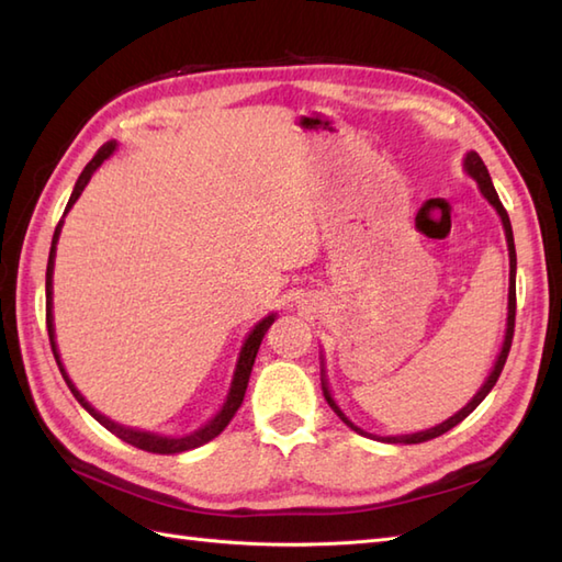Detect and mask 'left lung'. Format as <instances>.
<instances>
[{"instance_id":"obj_1","label":"left lung","mask_w":562,"mask_h":562,"mask_svg":"<svg viewBox=\"0 0 562 562\" xmlns=\"http://www.w3.org/2000/svg\"><path fill=\"white\" fill-rule=\"evenodd\" d=\"M463 169H465V173H469V176L473 178L475 183H479L481 193H483V195H485V200L491 202V205L497 210L499 220H503V226H505L507 248H509V304H507L509 312H507V333H505V342H503V350H499V355H497V362H495V367H493L491 376H487V381H485V384L481 386V391L475 393V396H473L469 403H465L463 408H461L457 415H451L449 420L439 423L437 427L423 429V432L396 435V437H379L381 441H389V445H420V441L435 439V437H439V435L449 432V429H451V427H457V425L463 420V417H469L475 408H479L481 401L487 396V393L493 391V386L497 384V379H499V374H503V367H505V362H507V355H509V348H512V338H515V316H517V250H515V236H512L509 214H507V210L503 207V202H499V198H497V190H495V186H493V181H491V173H487L485 164H483V159L479 157V154H475V151H469V154H465V159H463ZM321 386H324V396H326L328 405L333 408V413H336L345 425H348L350 429H355L357 435H364V437H372V439H376L374 435L364 432L362 427H357L355 423H350L348 417H345V413L338 408V403L333 401L330 391H328V381H326V369H324V362H321Z\"/></svg>"}]
</instances>
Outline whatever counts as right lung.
Segmentation results:
<instances>
[{"label": "right lung", "instance_id": "add662e5", "mask_svg": "<svg viewBox=\"0 0 562 562\" xmlns=\"http://www.w3.org/2000/svg\"><path fill=\"white\" fill-rule=\"evenodd\" d=\"M115 142H105V145L97 151V157H93L87 166H83L81 176L77 178V186L75 190H71V198L67 202L65 207V214L71 210V205H75L77 198L81 195V190L87 188V183L91 181L93 171L99 169V166L111 157V154L115 151ZM63 222L59 220L57 226H55V234H53V246H50V258H47V270H45V324H47V336H50V348H53V355H55V362L59 367V372H63V379L67 381L69 391L75 393V398L87 408L97 420L109 429V432H113L115 437H121L123 441H127V445H133L137 449H145V451H151V453H181V451H190L195 447H202L207 445L210 439L217 437L222 429L232 423V417L236 415V411L241 408L244 403V396H246V386H248V376H250V369H254V362H256V355H258V348L262 342V336H266V330L272 326L274 321V314L266 316L262 321H258L256 328L248 333V338L244 342L241 352H238V362H236V372H234V379H232V389L229 393H226V401L222 405V411L212 417V420L205 425L195 429V432H190L186 437H164V435H154V432H145V429H133V427H125L121 423H113L111 417L101 415L93 405L81 396V393L77 391V386L71 384V379L67 376L63 362H59V355H57V345H55V326H53V268H55V250H57V238H59V232H63Z\"/></svg>", "mask_w": 562, "mask_h": 562}]
</instances>
